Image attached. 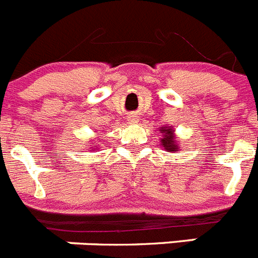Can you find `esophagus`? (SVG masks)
Returning a JSON list of instances; mask_svg holds the SVG:
<instances>
[{
    "label": "esophagus",
    "mask_w": 258,
    "mask_h": 258,
    "mask_svg": "<svg viewBox=\"0 0 258 258\" xmlns=\"http://www.w3.org/2000/svg\"><path fill=\"white\" fill-rule=\"evenodd\" d=\"M129 121H132V122H137V121H138V117H137V116H134V115L129 116Z\"/></svg>",
    "instance_id": "obj_1"
}]
</instances>
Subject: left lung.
I'll return each mask as SVG.
<instances>
[{
	"instance_id": "obj_1",
	"label": "left lung",
	"mask_w": 258,
	"mask_h": 258,
	"mask_svg": "<svg viewBox=\"0 0 258 258\" xmlns=\"http://www.w3.org/2000/svg\"><path fill=\"white\" fill-rule=\"evenodd\" d=\"M161 132L164 133V138L161 140V146L165 147V150L168 151H178V146L175 145L174 137H173L172 127L170 129H161Z\"/></svg>"
}]
</instances>
